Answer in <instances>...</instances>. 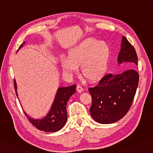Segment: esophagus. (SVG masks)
<instances>
[{"mask_svg":"<svg viewBox=\"0 0 153 153\" xmlns=\"http://www.w3.org/2000/svg\"><path fill=\"white\" fill-rule=\"evenodd\" d=\"M76 90H77V91H78L80 93L83 91V89H82V87L81 86H80V85H77V86H76Z\"/></svg>","mask_w":153,"mask_h":153,"instance_id":"esophagus-1","label":"esophagus"}]
</instances>
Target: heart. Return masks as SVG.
Returning <instances> with one entry per match:
<instances>
[{"label": "heart", "mask_w": 153, "mask_h": 153, "mask_svg": "<svg viewBox=\"0 0 153 153\" xmlns=\"http://www.w3.org/2000/svg\"><path fill=\"white\" fill-rule=\"evenodd\" d=\"M109 57V48L105 42L87 38L72 47L67 57L60 58L63 72L72 76L79 66L81 76L90 81L100 79L105 73Z\"/></svg>", "instance_id": "obj_1"}]
</instances>
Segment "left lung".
Here are the masks:
<instances>
[{
	"mask_svg": "<svg viewBox=\"0 0 153 153\" xmlns=\"http://www.w3.org/2000/svg\"><path fill=\"white\" fill-rule=\"evenodd\" d=\"M117 63H126L131 68L106 74L96 86L89 88L92 97L91 116L100 124H112L122 119L129 110L138 87L139 75L134 70L138 57L134 48L124 36L122 37Z\"/></svg>",
	"mask_w": 153,
	"mask_h": 153,
	"instance_id": "left-lung-1",
	"label": "left lung"
}]
</instances>
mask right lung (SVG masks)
Listing matches in <instances>:
<instances>
[{"mask_svg": "<svg viewBox=\"0 0 153 153\" xmlns=\"http://www.w3.org/2000/svg\"><path fill=\"white\" fill-rule=\"evenodd\" d=\"M25 44V42L20 45L19 49H21ZM14 82L15 92L18 97L17 82L15 80ZM76 85H73L69 87H59L49 111L42 118L34 119L24 111L29 121L37 129L45 132H53L62 129L67 120V103L71 96L76 92Z\"/></svg>", "mask_w": 153, "mask_h": 153, "instance_id": "add662e5", "label": "right lung"}]
</instances>
